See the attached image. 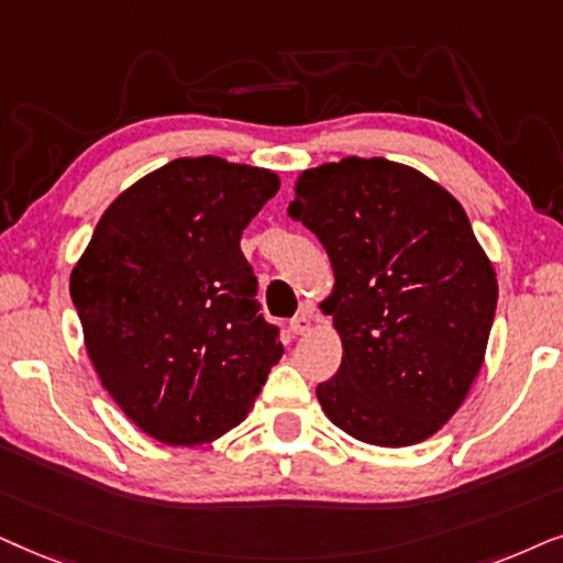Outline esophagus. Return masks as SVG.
Wrapping results in <instances>:
<instances>
[{
	"label": "esophagus",
	"mask_w": 563,
	"mask_h": 563,
	"mask_svg": "<svg viewBox=\"0 0 563 563\" xmlns=\"http://www.w3.org/2000/svg\"><path fill=\"white\" fill-rule=\"evenodd\" d=\"M311 329V319L309 313H298V317L290 321V332L294 334H306Z\"/></svg>",
	"instance_id": "esophagus-1"
}]
</instances>
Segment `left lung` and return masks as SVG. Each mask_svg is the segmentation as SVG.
<instances>
[{
  "label": "left lung",
  "mask_w": 563,
  "mask_h": 563,
  "mask_svg": "<svg viewBox=\"0 0 563 563\" xmlns=\"http://www.w3.org/2000/svg\"><path fill=\"white\" fill-rule=\"evenodd\" d=\"M288 216L334 269L342 365L317 386L324 415L368 445L430 438L466 399L497 309L466 211L422 172L347 156L306 169Z\"/></svg>",
  "instance_id": "8db88e82"
}]
</instances>
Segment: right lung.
<instances>
[{
	"label": "right lung",
	"instance_id": "right-lung-1",
	"mask_svg": "<svg viewBox=\"0 0 563 563\" xmlns=\"http://www.w3.org/2000/svg\"><path fill=\"white\" fill-rule=\"evenodd\" d=\"M277 187L269 169L175 159L112 200L74 267L71 301L97 376L159 443L221 438L283 355L239 246Z\"/></svg>",
	"mask_w": 563,
	"mask_h": 563
}]
</instances>
